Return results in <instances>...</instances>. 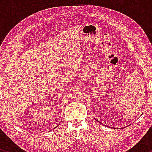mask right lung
I'll return each instance as SVG.
<instances>
[{"mask_svg":"<svg viewBox=\"0 0 152 152\" xmlns=\"http://www.w3.org/2000/svg\"><path fill=\"white\" fill-rule=\"evenodd\" d=\"M58 125H59V124H58Z\"/></svg>","mask_w":152,"mask_h":152,"instance_id":"add662e5","label":"right lung"}]
</instances>
